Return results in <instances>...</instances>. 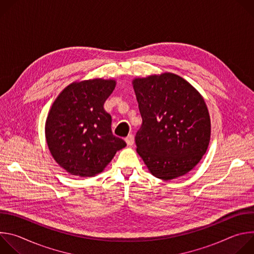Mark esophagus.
I'll use <instances>...</instances> for the list:
<instances>
[{
  "mask_svg": "<svg viewBox=\"0 0 254 254\" xmlns=\"http://www.w3.org/2000/svg\"><path fill=\"white\" fill-rule=\"evenodd\" d=\"M126 142H127V146H132L133 142H134V137H133V135H132L131 133L128 134V135L126 137Z\"/></svg>",
  "mask_w": 254,
  "mask_h": 254,
  "instance_id": "obj_1",
  "label": "esophagus"
}]
</instances>
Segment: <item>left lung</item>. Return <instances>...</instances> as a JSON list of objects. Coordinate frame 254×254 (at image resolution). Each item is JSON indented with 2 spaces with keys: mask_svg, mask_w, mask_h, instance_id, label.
<instances>
[{
  "mask_svg": "<svg viewBox=\"0 0 254 254\" xmlns=\"http://www.w3.org/2000/svg\"><path fill=\"white\" fill-rule=\"evenodd\" d=\"M142 124L136 152L150 173L169 181L189 173L205 155L211 121L200 92L181 76L165 72L134 78Z\"/></svg>",
  "mask_w": 254,
  "mask_h": 254,
  "instance_id": "8db88e82",
  "label": "left lung"
}]
</instances>
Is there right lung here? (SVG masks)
Returning a JSON list of instances; mask_svg holds the SVG:
<instances>
[{
    "label": "right lung",
    "mask_w": 254,
    "mask_h": 254,
    "mask_svg": "<svg viewBox=\"0 0 254 254\" xmlns=\"http://www.w3.org/2000/svg\"><path fill=\"white\" fill-rule=\"evenodd\" d=\"M117 81L93 78L66 86L54 100L45 124L48 149L67 173L92 177L111 163L126 141L113 134L103 104Z\"/></svg>",
    "instance_id": "1"
}]
</instances>
